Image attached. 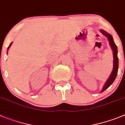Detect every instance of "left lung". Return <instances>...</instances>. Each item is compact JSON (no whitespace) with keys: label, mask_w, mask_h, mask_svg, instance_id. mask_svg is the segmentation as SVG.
I'll use <instances>...</instances> for the list:
<instances>
[{"label":"left lung","mask_w":125,"mask_h":125,"mask_svg":"<svg viewBox=\"0 0 125 125\" xmlns=\"http://www.w3.org/2000/svg\"><path fill=\"white\" fill-rule=\"evenodd\" d=\"M100 31L104 35V36H107V38L109 42V44L110 47L112 48V50L113 51V70H112L111 75H110L109 78L107 79L105 83L104 84V87H103L102 90H101L100 92H103L105 91L107 89H108L111 85H112L113 82L115 81V78H116V75H117L118 70V49L117 46L116 44L114 43L113 41V37L112 35L110 33H107V31H105L104 30H100Z\"/></svg>","instance_id":"obj_1"}]
</instances>
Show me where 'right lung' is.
<instances>
[{
    "label": "right lung",
    "instance_id": "right-lung-1",
    "mask_svg": "<svg viewBox=\"0 0 125 125\" xmlns=\"http://www.w3.org/2000/svg\"><path fill=\"white\" fill-rule=\"evenodd\" d=\"M12 43H13V42H12V43H10V45H9V47H8V48H7V52H8V51H9V48H10V46H11V45H12Z\"/></svg>",
    "mask_w": 125,
    "mask_h": 125
}]
</instances>
